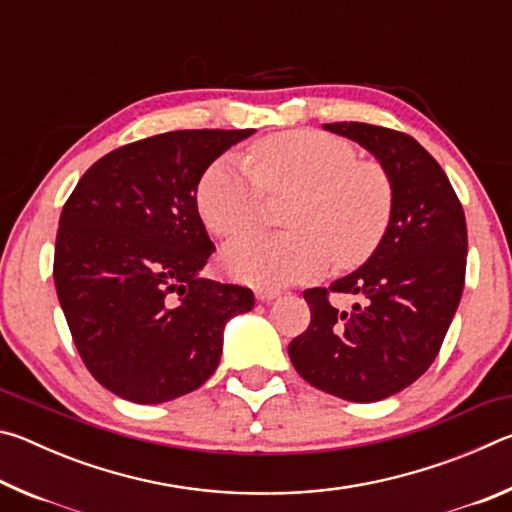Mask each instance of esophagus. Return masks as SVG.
<instances>
[{
	"mask_svg": "<svg viewBox=\"0 0 512 512\" xmlns=\"http://www.w3.org/2000/svg\"><path fill=\"white\" fill-rule=\"evenodd\" d=\"M255 296H257L259 302H271V300H275L277 296H280V293L271 291V289H259V291L255 293Z\"/></svg>",
	"mask_w": 512,
	"mask_h": 512,
	"instance_id": "1",
	"label": "esophagus"
}]
</instances>
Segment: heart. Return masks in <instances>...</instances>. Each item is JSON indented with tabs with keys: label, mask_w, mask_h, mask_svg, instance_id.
Instances as JSON below:
<instances>
[{
	"label": "heart",
	"mask_w": 512,
	"mask_h": 512,
	"mask_svg": "<svg viewBox=\"0 0 512 512\" xmlns=\"http://www.w3.org/2000/svg\"><path fill=\"white\" fill-rule=\"evenodd\" d=\"M268 196H293L284 235H248L230 244L223 264L257 287H284L323 273L334 259L352 268L375 253L393 212V187L377 162L359 160L334 135L289 131L259 140L250 167L235 158L212 162L196 187L205 228L232 239L253 230Z\"/></svg>",
	"instance_id": "heart-1"
}]
</instances>
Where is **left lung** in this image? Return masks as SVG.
<instances>
[{
	"instance_id": "obj_1",
	"label": "left lung",
	"mask_w": 512,
	"mask_h": 512,
	"mask_svg": "<svg viewBox=\"0 0 512 512\" xmlns=\"http://www.w3.org/2000/svg\"><path fill=\"white\" fill-rule=\"evenodd\" d=\"M325 131L375 155L391 180L393 212L366 264L329 289L302 293L311 323L289 343V357L320 391L377 402L424 375L443 345L465 284V214L443 167L411 135L361 121ZM329 292L360 302L341 312Z\"/></svg>"
}]
</instances>
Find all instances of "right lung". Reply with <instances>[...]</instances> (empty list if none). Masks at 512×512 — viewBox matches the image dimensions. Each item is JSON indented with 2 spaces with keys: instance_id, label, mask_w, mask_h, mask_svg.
Returning a JSON list of instances; mask_svg holds the SVG:
<instances>
[{
  "instance_id": "add662e5",
  "label": "right lung",
  "mask_w": 512,
  "mask_h": 512,
  "mask_svg": "<svg viewBox=\"0 0 512 512\" xmlns=\"http://www.w3.org/2000/svg\"><path fill=\"white\" fill-rule=\"evenodd\" d=\"M244 131H171L119 146L60 214L54 282L85 368L110 393L162 404L214 375L223 327L253 291L205 280L214 244L196 207L205 169Z\"/></svg>"
}]
</instances>
